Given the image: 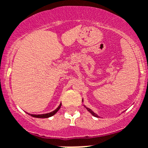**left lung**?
Returning <instances> with one entry per match:
<instances>
[{
	"mask_svg": "<svg viewBox=\"0 0 148 148\" xmlns=\"http://www.w3.org/2000/svg\"><path fill=\"white\" fill-rule=\"evenodd\" d=\"M82 101H83V100H82ZM84 107H85V108H86V109H87V110L88 111L89 113H91V115H93L94 116H95V117H99V116L97 115V114H96V113H94L93 111L91 110V109H89L88 107H86V106H85V105H84Z\"/></svg>",
	"mask_w": 148,
	"mask_h": 148,
	"instance_id": "obj_1",
	"label": "left lung"
}]
</instances>
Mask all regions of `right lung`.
<instances>
[{"mask_svg": "<svg viewBox=\"0 0 148 148\" xmlns=\"http://www.w3.org/2000/svg\"><path fill=\"white\" fill-rule=\"evenodd\" d=\"M61 107V103L59 105V107H57V109L55 110L52 111L51 113H45V114H38V115H36V114H29L30 116L33 117H36V118H48V117H51L52 116H53L54 114H56L57 111L59 110L60 108Z\"/></svg>", "mask_w": 148, "mask_h": 148, "instance_id": "right-lung-1", "label": "right lung"}]
</instances>
